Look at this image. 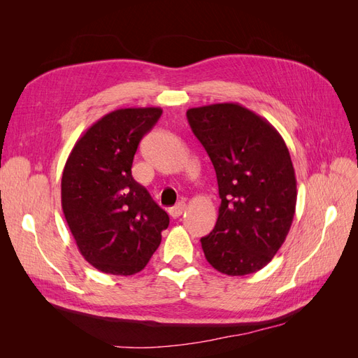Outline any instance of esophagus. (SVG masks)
Here are the masks:
<instances>
[{
  "label": "esophagus",
  "instance_id": "34e87169",
  "mask_svg": "<svg viewBox=\"0 0 358 358\" xmlns=\"http://www.w3.org/2000/svg\"><path fill=\"white\" fill-rule=\"evenodd\" d=\"M185 209H187V204L183 203V201H180V203H178L176 206H173V208H170L169 209V213L173 216V218H179V216L185 212Z\"/></svg>",
  "mask_w": 358,
  "mask_h": 358
}]
</instances>
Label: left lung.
Listing matches in <instances>:
<instances>
[{"instance_id": "left-lung-1", "label": "left lung", "mask_w": 358, "mask_h": 358, "mask_svg": "<svg viewBox=\"0 0 358 358\" xmlns=\"http://www.w3.org/2000/svg\"><path fill=\"white\" fill-rule=\"evenodd\" d=\"M192 133L208 152L218 179L221 204L206 259L229 276L255 273L287 239L296 213L297 180L278 129L239 103L192 107Z\"/></svg>"}]
</instances>
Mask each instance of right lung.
Segmentation results:
<instances>
[{
	"label": "right lung",
	"mask_w": 358,
	"mask_h": 358,
	"mask_svg": "<svg viewBox=\"0 0 358 358\" xmlns=\"http://www.w3.org/2000/svg\"><path fill=\"white\" fill-rule=\"evenodd\" d=\"M159 107L104 115L76 142L61 179V204L83 258L103 273L143 270L169 227V215L131 175L140 140Z\"/></svg>",
	"instance_id": "1"
}]
</instances>
